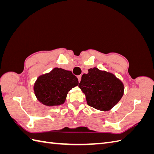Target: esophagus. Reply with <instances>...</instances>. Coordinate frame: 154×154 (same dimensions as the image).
<instances>
[{
    "mask_svg": "<svg viewBox=\"0 0 154 154\" xmlns=\"http://www.w3.org/2000/svg\"><path fill=\"white\" fill-rule=\"evenodd\" d=\"M77 78H78V79H79V82H80L81 79V75H79V76L77 77Z\"/></svg>",
    "mask_w": 154,
    "mask_h": 154,
    "instance_id": "esophagus-1",
    "label": "esophagus"
}]
</instances>
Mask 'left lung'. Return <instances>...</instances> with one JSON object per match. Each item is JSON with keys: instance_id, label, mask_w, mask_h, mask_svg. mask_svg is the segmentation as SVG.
Segmentation results:
<instances>
[{"instance_id": "left-lung-1", "label": "left lung", "mask_w": 154, "mask_h": 154, "mask_svg": "<svg viewBox=\"0 0 154 154\" xmlns=\"http://www.w3.org/2000/svg\"><path fill=\"white\" fill-rule=\"evenodd\" d=\"M88 71L82 75L79 85L88 105L100 110H110L123 96V83L112 73L97 67Z\"/></svg>"}]
</instances>
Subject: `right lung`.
<instances>
[{"mask_svg":"<svg viewBox=\"0 0 154 154\" xmlns=\"http://www.w3.org/2000/svg\"><path fill=\"white\" fill-rule=\"evenodd\" d=\"M78 85V79L71 71L55 67L38 78L34 90L38 100L44 105L57 106L64 103L67 93Z\"/></svg>","mask_w":154,"mask_h":154,"instance_id":"add662e5","label":"right lung"}]
</instances>
